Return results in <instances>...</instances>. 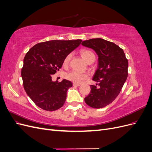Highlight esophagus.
I'll return each mask as SVG.
<instances>
[{
    "label": "esophagus",
    "mask_w": 152,
    "mask_h": 152,
    "mask_svg": "<svg viewBox=\"0 0 152 152\" xmlns=\"http://www.w3.org/2000/svg\"><path fill=\"white\" fill-rule=\"evenodd\" d=\"M73 86L74 87H79L80 86V84H76V83H73Z\"/></svg>",
    "instance_id": "esophagus-1"
}]
</instances>
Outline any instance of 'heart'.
<instances>
[{"label": "heart", "mask_w": 152, "mask_h": 152, "mask_svg": "<svg viewBox=\"0 0 152 152\" xmlns=\"http://www.w3.org/2000/svg\"><path fill=\"white\" fill-rule=\"evenodd\" d=\"M80 54L82 58L84 59V60L86 62H87L91 59L95 58L94 54L89 50H82ZM71 57L72 54H69L67 55L65 59H64V65L66 66L68 65L69 62L70 61ZM65 77L66 79L73 82V83L80 84L82 82H83L84 80L87 79V78H88V75L86 73H82L77 70H72L66 73Z\"/></svg>", "instance_id": "obj_1"}]
</instances>
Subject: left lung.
Segmentation results:
<instances>
[{"mask_svg": "<svg viewBox=\"0 0 152 152\" xmlns=\"http://www.w3.org/2000/svg\"><path fill=\"white\" fill-rule=\"evenodd\" d=\"M82 45L93 49L97 54L98 68L91 85V92L84 98L86 103L94 108H103L115 99L127 78L128 61L117 45L101 38L84 40Z\"/></svg>", "mask_w": 152, "mask_h": 152, "instance_id": "left-lung-1", "label": "left lung"}]
</instances>
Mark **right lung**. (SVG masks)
Wrapping results in <instances>:
<instances>
[{
    "label": "right lung",
    "instance_id": "1",
    "mask_svg": "<svg viewBox=\"0 0 152 152\" xmlns=\"http://www.w3.org/2000/svg\"><path fill=\"white\" fill-rule=\"evenodd\" d=\"M81 42L80 39L46 41L35 45L26 54L21 70L23 87L37 107L50 112L63 107L72 83L66 79L54 82L52 76Z\"/></svg>",
    "mask_w": 152,
    "mask_h": 152
}]
</instances>
